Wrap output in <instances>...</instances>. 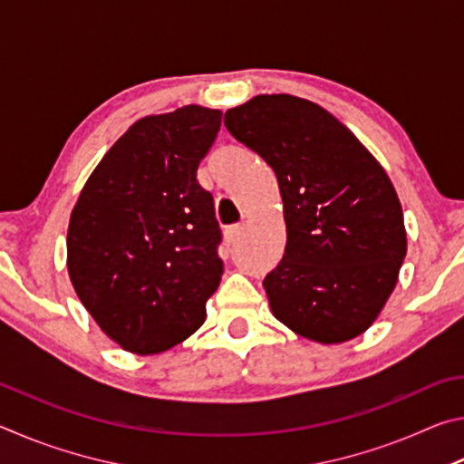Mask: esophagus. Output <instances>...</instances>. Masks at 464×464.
Masks as SVG:
<instances>
[{
	"instance_id": "esophagus-1",
	"label": "esophagus",
	"mask_w": 464,
	"mask_h": 464,
	"mask_svg": "<svg viewBox=\"0 0 464 464\" xmlns=\"http://www.w3.org/2000/svg\"><path fill=\"white\" fill-rule=\"evenodd\" d=\"M241 231H243V227L241 225H231V227H227L225 229V237H227V241L229 243H235L239 239V235H241Z\"/></svg>"
}]
</instances>
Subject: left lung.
Wrapping results in <instances>:
<instances>
[{
  "label": "left lung",
  "mask_w": 464,
  "mask_h": 464,
  "mask_svg": "<svg viewBox=\"0 0 464 464\" xmlns=\"http://www.w3.org/2000/svg\"><path fill=\"white\" fill-rule=\"evenodd\" d=\"M225 127L274 169L285 204V256L264 278L274 317L319 343L366 332L407 251L387 171L334 114L288 93L227 110Z\"/></svg>",
  "instance_id": "left-lung-1"
}]
</instances>
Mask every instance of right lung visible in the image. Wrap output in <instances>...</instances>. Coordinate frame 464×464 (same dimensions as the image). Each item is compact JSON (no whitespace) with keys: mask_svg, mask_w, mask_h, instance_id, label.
Listing matches in <instances>:
<instances>
[{"mask_svg":"<svg viewBox=\"0 0 464 464\" xmlns=\"http://www.w3.org/2000/svg\"><path fill=\"white\" fill-rule=\"evenodd\" d=\"M221 116L192 104L137 121L73 207L69 278L102 332L132 354L190 337L221 282L213 194L196 179Z\"/></svg>","mask_w":464,"mask_h":464,"instance_id":"1","label":"right lung"}]
</instances>
